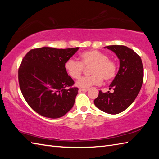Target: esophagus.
<instances>
[{"label":"esophagus","mask_w":159,"mask_h":159,"mask_svg":"<svg viewBox=\"0 0 159 159\" xmlns=\"http://www.w3.org/2000/svg\"><path fill=\"white\" fill-rule=\"evenodd\" d=\"M88 88H80L79 91H81V92H86V91H88Z\"/></svg>","instance_id":"obj_1"}]
</instances>
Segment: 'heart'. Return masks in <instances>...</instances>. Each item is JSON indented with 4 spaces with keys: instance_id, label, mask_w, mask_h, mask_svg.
<instances>
[{
    "instance_id": "obj_1",
    "label": "heart",
    "mask_w": 159,
    "mask_h": 159,
    "mask_svg": "<svg viewBox=\"0 0 159 159\" xmlns=\"http://www.w3.org/2000/svg\"><path fill=\"white\" fill-rule=\"evenodd\" d=\"M80 61L69 59L64 63L66 74L72 79L80 78L84 71V67L91 66L89 76L80 79L76 82L78 87L87 88L91 85H100L103 81H110L117 74V64L114 60L109 59L106 54L92 50L82 52L79 56Z\"/></svg>"
}]
</instances>
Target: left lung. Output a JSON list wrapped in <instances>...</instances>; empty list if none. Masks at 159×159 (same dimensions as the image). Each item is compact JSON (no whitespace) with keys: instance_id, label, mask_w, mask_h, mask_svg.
Wrapping results in <instances>:
<instances>
[{"instance_id":"1","label":"left lung","mask_w":159,"mask_h":159,"mask_svg":"<svg viewBox=\"0 0 159 159\" xmlns=\"http://www.w3.org/2000/svg\"><path fill=\"white\" fill-rule=\"evenodd\" d=\"M107 49L116 53L120 60V68L109 90L111 93L99 91L94 104L102 111L117 114L124 111L133 103L142 88L144 69L142 60L133 50L125 45H109Z\"/></svg>"}]
</instances>
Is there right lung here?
I'll use <instances>...</instances> for the list:
<instances>
[{
    "label": "right lung",
    "mask_w": 159,
    "mask_h": 159,
    "mask_svg": "<svg viewBox=\"0 0 159 159\" xmlns=\"http://www.w3.org/2000/svg\"><path fill=\"white\" fill-rule=\"evenodd\" d=\"M80 48L43 47L26 54L18 69L19 85L32 109L43 116L57 118L73 107L79 88L64 69V63Z\"/></svg>",
    "instance_id": "obj_1"
}]
</instances>
